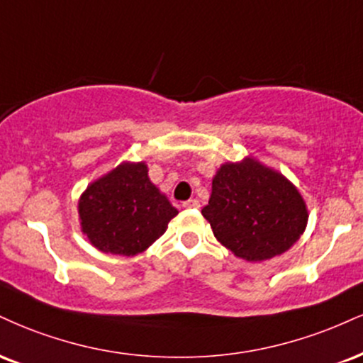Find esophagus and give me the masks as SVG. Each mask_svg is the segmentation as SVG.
Returning <instances> with one entry per match:
<instances>
[{
    "instance_id": "1",
    "label": "esophagus",
    "mask_w": 363,
    "mask_h": 363,
    "mask_svg": "<svg viewBox=\"0 0 363 363\" xmlns=\"http://www.w3.org/2000/svg\"><path fill=\"white\" fill-rule=\"evenodd\" d=\"M182 206H184V208H199V201L198 199L184 201V203H182Z\"/></svg>"
}]
</instances>
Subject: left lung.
Wrapping results in <instances>:
<instances>
[{"label":"left lung","mask_w":363,"mask_h":363,"mask_svg":"<svg viewBox=\"0 0 363 363\" xmlns=\"http://www.w3.org/2000/svg\"><path fill=\"white\" fill-rule=\"evenodd\" d=\"M201 213L218 242L248 262L289 250L308 223L306 203L296 186L252 157L218 169Z\"/></svg>","instance_id":"obj_1"}]
</instances>
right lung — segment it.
<instances>
[{
    "instance_id": "add662e5",
    "label": "right lung",
    "mask_w": 363,
    "mask_h": 363,
    "mask_svg": "<svg viewBox=\"0 0 363 363\" xmlns=\"http://www.w3.org/2000/svg\"><path fill=\"white\" fill-rule=\"evenodd\" d=\"M148 179L145 162H123L91 182L79 199L82 233L104 253L133 257L162 237L177 215Z\"/></svg>"
}]
</instances>
